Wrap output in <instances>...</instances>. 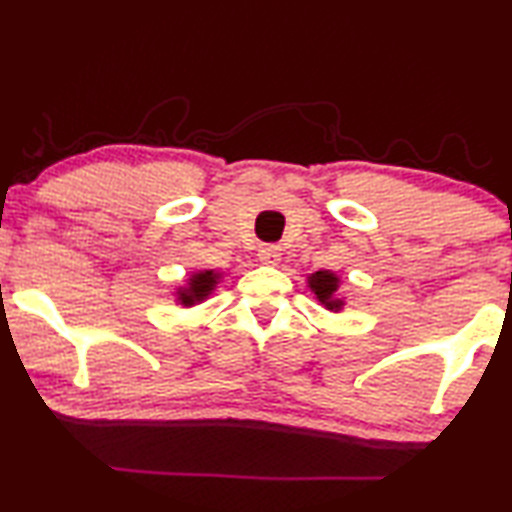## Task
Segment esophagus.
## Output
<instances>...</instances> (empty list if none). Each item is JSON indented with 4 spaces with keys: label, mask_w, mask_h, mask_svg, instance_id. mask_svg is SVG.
Instances as JSON below:
<instances>
[{
    "label": "esophagus",
    "mask_w": 512,
    "mask_h": 512,
    "mask_svg": "<svg viewBox=\"0 0 512 512\" xmlns=\"http://www.w3.org/2000/svg\"><path fill=\"white\" fill-rule=\"evenodd\" d=\"M257 255H259V262H262V264L275 266L282 259V248L280 246H262V248H259Z\"/></svg>",
    "instance_id": "34e87169"
}]
</instances>
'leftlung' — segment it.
<instances>
[{"label": "left lung", "mask_w": 512, "mask_h": 512, "mask_svg": "<svg viewBox=\"0 0 512 512\" xmlns=\"http://www.w3.org/2000/svg\"><path fill=\"white\" fill-rule=\"evenodd\" d=\"M339 275L332 271H316L307 277L309 289L314 291L320 305H325L329 311H339L343 307V300L336 298L339 291Z\"/></svg>", "instance_id": "1"}]
</instances>
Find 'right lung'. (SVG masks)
I'll return each instance as SVG.
<instances>
[{
  "label": "right lung",
  "instance_id": "1",
  "mask_svg": "<svg viewBox=\"0 0 512 512\" xmlns=\"http://www.w3.org/2000/svg\"><path fill=\"white\" fill-rule=\"evenodd\" d=\"M219 277H221V273H214V271L194 273L192 277H189L187 287H180L176 291L178 302L183 307H192V305H198V302H203L214 291L216 284H219Z\"/></svg>",
  "mask_w": 512,
  "mask_h": 512
}]
</instances>
